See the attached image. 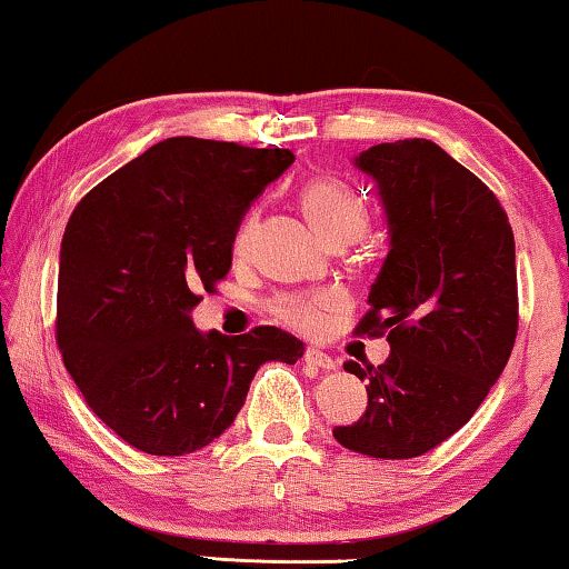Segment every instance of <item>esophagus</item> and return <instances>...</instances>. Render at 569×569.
<instances>
[{
	"mask_svg": "<svg viewBox=\"0 0 569 569\" xmlns=\"http://www.w3.org/2000/svg\"><path fill=\"white\" fill-rule=\"evenodd\" d=\"M303 359H306V365L317 367V369H321V372H331V369H337V362H333V359L327 355V351H321L317 347L306 349Z\"/></svg>",
	"mask_w": 569,
	"mask_h": 569,
	"instance_id": "obj_1",
	"label": "esophagus"
}]
</instances>
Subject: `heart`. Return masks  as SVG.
Wrapping results in <instances>:
<instances>
[{
  "mask_svg": "<svg viewBox=\"0 0 569 569\" xmlns=\"http://www.w3.org/2000/svg\"><path fill=\"white\" fill-rule=\"evenodd\" d=\"M301 204L306 214H309V220L313 222V228L321 232V238L327 242L359 240L365 236L369 224V207L362 200V194H357L355 189L347 182H341V179H311V182L301 189ZM256 224L258 212H250L248 218L240 222L236 240H232L236 256L248 252ZM339 306L341 299L337 293L283 296V299L276 303V313L296 329L313 331L319 329Z\"/></svg>",
  "mask_w": 569,
  "mask_h": 569,
  "instance_id": "heart-1",
  "label": "heart"
}]
</instances>
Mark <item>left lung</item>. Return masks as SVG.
<instances>
[{
	"instance_id": "obj_1",
	"label": "left lung",
	"mask_w": 569,
	"mask_h": 569,
	"mask_svg": "<svg viewBox=\"0 0 569 569\" xmlns=\"http://www.w3.org/2000/svg\"><path fill=\"white\" fill-rule=\"evenodd\" d=\"M355 167L375 179L390 232L357 333H387L390 357L345 362L367 380V410L333 438L400 461L461 430L501 377L519 327L517 252L496 194L438 143H377Z\"/></svg>"
}]
</instances>
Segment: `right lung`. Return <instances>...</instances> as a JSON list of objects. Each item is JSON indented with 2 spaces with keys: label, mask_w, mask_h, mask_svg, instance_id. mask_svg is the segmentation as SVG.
I'll use <instances>...</instances> for the list:
<instances>
[{
  "label": "right lung",
  "mask_w": 569,
  "mask_h": 569,
  "mask_svg": "<svg viewBox=\"0 0 569 569\" xmlns=\"http://www.w3.org/2000/svg\"><path fill=\"white\" fill-rule=\"evenodd\" d=\"M293 159L288 149L164 139L70 214L58 347L90 410L129 446L194 453L232 426L260 365L303 357V341L283 329L224 337L189 317L228 276L250 202Z\"/></svg>",
  "instance_id": "obj_1"
}]
</instances>
